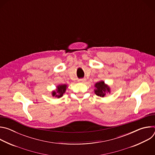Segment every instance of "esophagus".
Masks as SVG:
<instances>
[{
  "label": "esophagus",
  "instance_id": "esophagus-1",
  "mask_svg": "<svg viewBox=\"0 0 155 155\" xmlns=\"http://www.w3.org/2000/svg\"><path fill=\"white\" fill-rule=\"evenodd\" d=\"M78 81L81 82V83H83L84 81H85V79H80V80H78Z\"/></svg>",
  "mask_w": 155,
  "mask_h": 155
}]
</instances>
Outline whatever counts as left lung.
<instances>
[{
	"mask_svg": "<svg viewBox=\"0 0 155 155\" xmlns=\"http://www.w3.org/2000/svg\"><path fill=\"white\" fill-rule=\"evenodd\" d=\"M96 89L94 90L95 94L100 97H104L106 93H110V87L104 83V81H101L97 82L95 84Z\"/></svg>",
	"mask_w": 155,
	"mask_h": 155,
	"instance_id": "1",
	"label": "left lung"
}]
</instances>
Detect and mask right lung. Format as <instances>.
Wrapping results in <instances>:
<instances>
[{
    "instance_id": "add662e5",
    "label": "right lung",
    "mask_w": 155,
    "mask_h": 155,
    "mask_svg": "<svg viewBox=\"0 0 155 155\" xmlns=\"http://www.w3.org/2000/svg\"><path fill=\"white\" fill-rule=\"evenodd\" d=\"M66 88H67V85L66 84H61L58 86L56 91H53L52 96H55L58 98L62 97L63 96V94L65 92Z\"/></svg>"
}]
</instances>
